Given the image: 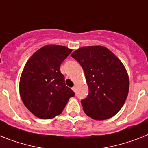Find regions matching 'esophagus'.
Instances as JSON below:
<instances>
[{"mask_svg":"<svg viewBox=\"0 0 148 148\" xmlns=\"http://www.w3.org/2000/svg\"><path fill=\"white\" fill-rule=\"evenodd\" d=\"M72 90H73V91H74V92H75V91H76V88H75V86L72 87Z\"/></svg>","mask_w":148,"mask_h":148,"instance_id":"1","label":"esophagus"}]
</instances>
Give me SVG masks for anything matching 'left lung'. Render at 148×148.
I'll list each match as a JSON object with an SVG mask.
<instances>
[{"mask_svg":"<svg viewBox=\"0 0 148 148\" xmlns=\"http://www.w3.org/2000/svg\"><path fill=\"white\" fill-rule=\"evenodd\" d=\"M84 71L89 94L81 100L83 109L95 120L112 117L124 105L129 78L123 64L101 45L81 47L71 54Z\"/></svg>","mask_w":148,"mask_h":148,"instance_id":"8db88e82","label":"left lung"}]
</instances>
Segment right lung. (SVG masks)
Segmentation results:
<instances>
[{"label":"right lung","mask_w":148,"mask_h":148,"mask_svg":"<svg viewBox=\"0 0 148 148\" xmlns=\"http://www.w3.org/2000/svg\"><path fill=\"white\" fill-rule=\"evenodd\" d=\"M72 51L68 47L47 45L25 64L20 80L23 103L35 116L49 119L62 113L74 93L64 83L60 66Z\"/></svg>","instance_id":"obj_1"}]
</instances>
